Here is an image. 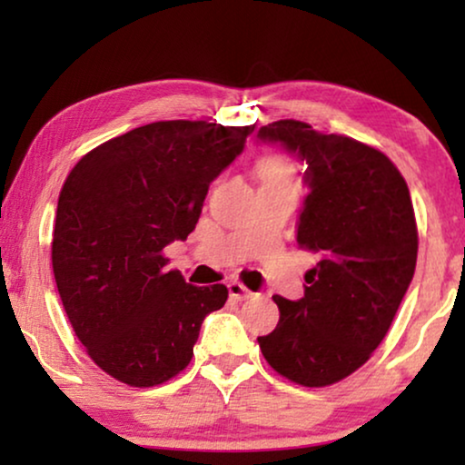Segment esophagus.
Masks as SVG:
<instances>
[{"label": "esophagus", "instance_id": "1", "mask_svg": "<svg viewBox=\"0 0 465 465\" xmlns=\"http://www.w3.org/2000/svg\"><path fill=\"white\" fill-rule=\"evenodd\" d=\"M228 294H231L232 301L241 302V301H247V298L252 296V290H247L245 285L239 283V282H231V283H228Z\"/></svg>", "mask_w": 465, "mask_h": 465}]
</instances>
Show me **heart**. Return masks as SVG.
Here are the masks:
<instances>
[{"mask_svg": "<svg viewBox=\"0 0 465 465\" xmlns=\"http://www.w3.org/2000/svg\"><path fill=\"white\" fill-rule=\"evenodd\" d=\"M258 171H260V177H262V180L294 182V180H292V173H294V169H292V163L282 154H272V156L262 158V163H260Z\"/></svg>", "mask_w": 465, "mask_h": 465, "instance_id": "1", "label": "heart"}]
</instances>
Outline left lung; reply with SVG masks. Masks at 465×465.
Returning <instances> with one entry per match:
<instances>
[{
	"instance_id": "1",
	"label": "left lung",
	"mask_w": 465,
	"mask_h": 465,
	"mask_svg": "<svg viewBox=\"0 0 465 465\" xmlns=\"http://www.w3.org/2000/svg\"><path fill=\"white\" fill-rule=\"evenodd\" d=\"M258 137L307 161L296 241L317 256L304 296H272L279 323L258 336L272 371L304 387L339 383L385 339L417 264V222L402 173L383 152L301 120Z\"/></svg>"
}]
</instances>
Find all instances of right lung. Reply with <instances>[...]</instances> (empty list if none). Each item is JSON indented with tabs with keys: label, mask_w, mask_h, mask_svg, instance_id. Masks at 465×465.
<instances>
[{
	"label": "right lung",
	"mask_w": 465,
	"mask_h": 465,
	"mask_svg": "<svg viewBox=\"0 0 465 465\" xmlns=\"http://www.w3.org/2000/svg\"><path fill=\"white\" fill-rule=\"evenodd\" d=\"M253 126L161 120L82 156L59 194L53 271L86 353L131 387L173 379L193 360L201 323L228 290L196 288L167 271L164 247L199 222L209 183Z\"/></svg>",
	"instance_id": "obj_1"
}]
</instances>
